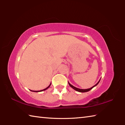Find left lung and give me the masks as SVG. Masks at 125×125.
I'll use <instances>...</instances> for the list:
<instances>
[{
  "label": "left lung",
  "mask_w": 125,
  "mask_h": 125,
  "mask_svg": "<svg viewBox=\"0 0 125 125\" xmlns=\"http://www.w3.org/2000/svg\"><path fill=\"white\" fill-rule=\"evenodd\" d=\"M100 79H101V78H100ZM100 81V79H99V81L98 82V83H97L96 84H95V85H94V86L91 87V88H90V89H81L77 88V87H75V86H73V85H71V84H70V83H69V82H68V84H69V85L71 87H72V88H73V89H74L75 90H76V91H77L79 92H88V91H89L90 90H91L92 88H94V86H97V85L98 84V83H99Z\"/></svg>",
  "instance_id": "left-lung-1"
}]
</instances>
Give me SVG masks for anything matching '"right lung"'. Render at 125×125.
<instances>
[{"label":"right lung","mask_w":125,"mask_h":125,"mask_svg":"<svg viewBox=\"0 0 125 125\" xmlns=\"http://www.w3.org/2000/svg\"><path fill=\"white\" fill-rule=\"evenodd\" d=\"M51 84H52V83H50L49 85L47 87H46V89H43V90H40V91H33V90H31V91H33V92H41V91H45V90H46L47 89H48L49 88V87H50V86L51 85Z\"/></svg>","instance_id":"add662e5"}]
</instances>
